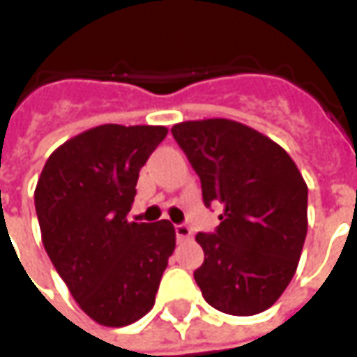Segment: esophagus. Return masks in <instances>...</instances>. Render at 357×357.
<instances>
[{"label": "esophagus", "mask_w": 357, "mask_h": 357, "mask_svg": "<svg viewBox=\"0 0 357 357\" xmlns=\"http://www.w3.org/2000/svg\"><path fill=\"white\" fill-rule=\"evenodd\" d=\"M176 237H178L179 243H183V241L191 239V229L187 227V225L179 224L176 225Z\"/></svg>", "instance_id": "1"}]
</instances>
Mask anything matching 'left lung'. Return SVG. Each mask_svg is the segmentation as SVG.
I'll use <instances>...</instances> for the list:
<instances>
[{
  "label": "left lung",
  "instance_id": "obj_1",
  "mask_svg": "<svg viewBox=\"0 0 357 357\" xmlns=\"http://www.w3.org/2000/svg\"><path fill=\"white\" fill-rule=\"evenodd\" d=\"M201 178L202 201L222 208L216 233H197L195 281L210 306L255 315L283 294L307 231V185L283 147L248 126L189 120L172 128Z\"/></svg>",
  "mask_w": 357,
  "mask_h": 357
}]
</instances>
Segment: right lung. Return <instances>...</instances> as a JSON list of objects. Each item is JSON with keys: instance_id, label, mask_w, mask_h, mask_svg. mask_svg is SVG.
<instances>
[{"instance_id": "obj_1", "label": "right lung", "mask_w": 357, "mask_h": 357, "mask_svg": "<svg viewBox=\"0 0 357 357\" xmlns=\"http://www.w3.org/2000/svg\"><path fill=\"white\" fill-rule=\"evenodd\" d=\"M164 126L102 124L55 149L34 191L45 252L86 314L124 327L155 306L176 229L128 222L139 170Z\"/></svg>"}]
</instances>
